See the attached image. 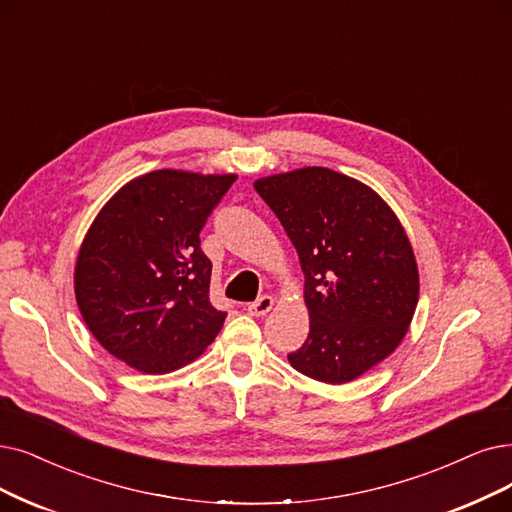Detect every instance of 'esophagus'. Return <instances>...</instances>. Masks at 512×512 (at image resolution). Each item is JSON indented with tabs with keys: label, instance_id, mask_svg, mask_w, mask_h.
<instances>
[{
	"label": "esophagus",
	"instance_id": "34e87169",
	"mask_svg": "<svg viewBox=\"0 0 512 512\" xmlns=\"http://www.w3.org/2000/svg\"><path fill=\"white\" fill-rule=\"evenodd\" d=\"M273 304H275V298H273V296H260L256 302H252V304L248 306V313H250L252 317H264V315H267V313L273 309Z\"/></svg>",
	"mask_w": 512,
	"mask_h": 512
}]
</instances>
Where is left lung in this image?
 I'll return each mask as SVG.
<instances>
[{"label": "left lung", "instance_id": "8db88e82", "mask_svg": "<svg viewBox=\"0 0 512 512\" xmlns=\"http://www.w3.org/2000/svg\"><path fill=\"white\" fill-rule=\"evenodd\" d=\"M298 252L311 332L288 359L325 384L393 355L416 313L420 275L393 208L365 182L306 166L254 182Z\"/></svg>", "mask_w": 512, "mask_h": 512}]
</instances>
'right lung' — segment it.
Listing matches in <instances>:
<instances>
[{
    "label": "right lung",
    "mask_w": 512,
    "mask_h": 512,
    "mask_svg": "<svg viewBox=\"0 0 512 512\" xmlns=\"http://www.w3.org/2000/svg\"><path fill=\"white\" fill-rule=\"evenodd\" d=\"M237 174L153 170L128 180L79 245L73 288L102 349L142 374H170L214 342L227 313L210 302L199 231Z\"/></svg>",
    "instance_id": "1"
}]
</instances>
